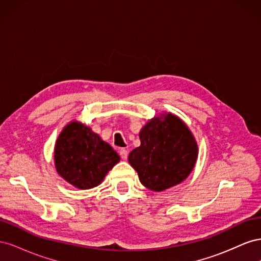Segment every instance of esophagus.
<instances>
[{
    "label": "esophagus",
    "instance_id": "esophagus-1",
    "mask_svg": "<svg viewBox=\"0 0 261 261\" xmlns=\"http://www.w3.org/2000/svg\"><path fill=\"white\" fill-rule=\"evenodd\" d=\"M120 155H121V158H122L123 160H126V159H127V156H128V151L126 149L122 148L120 150Z\"/></svg>",
    "mask_w": 261,
    "mask_h": 261
}]
</instances>
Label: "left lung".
I'll return each mask as SVG.
<instances>
[{
  "label": "left lung",
  "mask_w": 261,
  "mask_h": 261,
  "mask_svg": "<svg viewBox=\"0 0 261 261\" xmlns=\"http://www.w3.org/2000/svg\"><path fill=\"white\" fill-rule=\"evenodd\" d=\"M140 146L128 155L141 184L162 192L179 184L195 167L198 147L185 123L173 114L154 117L139 133Z\"/></svg>",
  "instance_id": "left-lung-1"
}]
</instances>
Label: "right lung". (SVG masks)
<instances>
[{"label":"right lung","instance_id":"1","mask_svg":"<svg viewBox=\"0 0 261 261\" xmlns=\"http://www.w3.org/2000/svg\"><path fill=\"white\" fill-rule=\"evenodd\" d=\"M55 168L69 184L80 189L98 186L120 161V155L91 128L72 122L62 130L54 149Z\"/></svg>","mask_w":261,"mask_h":261}]
</instances>
